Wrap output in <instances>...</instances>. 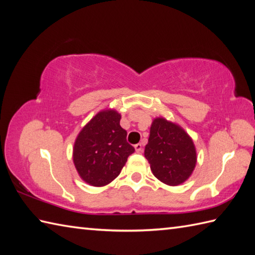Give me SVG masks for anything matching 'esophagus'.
<instances>
[{
	"mask_svg": "<svg viewBox=\"0 0 255 255\" xmlns=\"http://www.w3.org/2000/svg\"><path fill=\"white\" fill-rule=\"evenodd\" d=\"M134 149H136V151L138 153L142 152V144L141 143H137L136 145H134Z\"/></svg>",
	"mask_w": 255,
	"mask_h": 255,
	"instance_id": "1",
	"label": "esophagus"
}]
</instances>
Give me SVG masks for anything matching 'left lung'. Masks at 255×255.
Instances as JSON below:
<instances>
[{
  "label": "left lung",
  "mask_w": 255,
  "mask_h": 255,
  "mask_svg": "<svg viewBox=\"0 0 255 255\" xmlns=\"http://www.w3.org/2000/svg\"><path fill=\"white\" fill-rule=\"evenodd\" d=\"M144 156L153 175L170 186L187 181L197 162L193 139L180 125L163 117L151 124Z\"/></svg>",
  "instance_id": "1"
}]
</instances>
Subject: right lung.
<instances>
[{"label": "right lung", "mask_w": 255, "mask_h": 255, "mask_svg": "<svg viewBox=\"0 0 255 255\" xmlns=\"http://www.w3.org/2000/svg\"><path fill=\"white\" fill-rule=\"evenodd\" d=\"M121 114L103 110L81 129L73 147V163L89 185L101 187L119 175L134 148L126 140Z\"/></svg>", "instance_id": "add662e5"}]
</instances>
